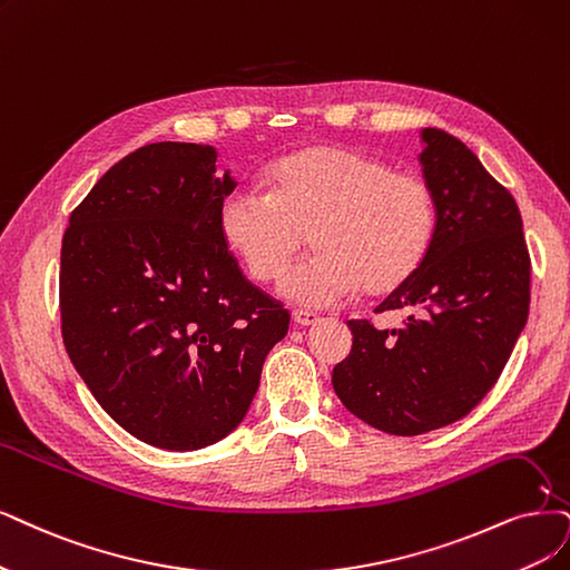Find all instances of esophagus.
Returning <instances> with one entry per match:
<instances>
[{
    "label": "esophagus",
    "instance_id": "esophagus-1",
    "mask_svg": "<svg viewBox=\"0 0 570 570\" xmlns=\"http://www.w3.org/2000/svg\"><path fill=\"white\" fill-rule=\"evenodd\" d=\"M293 322L298 326H314L320 322V314L309 309H293Z\"/></svg>",
    "mask_w": 570,
    "mask_h": 570
}]
</instances>
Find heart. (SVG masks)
Returning <instances> with one entry per match:
<instances>
[{
	"label": "heart",
	"mask_w": 570,
	"mask_h": 570,
	"mask_svg": "<svg viewBox=\"0 0 570 570\" xmlns=\"http://www.w3.org/2000/svg\"><path fill=\"white\" fill-rule=\"evenodd\" d=\"M267 193L237 187L220 202L218 227L246 272L272 284L305 244L317 248L293 269L284 296L326 307L364 286L381 296L423 265L436 232L428 180L341 145L307 147L272 161Z\"/></svg>",
	"instance_id": "obj_1"
}]
</instances>
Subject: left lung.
Here are the masks:
<instances>
[{"instance_id": "8db88e82", "label": "left lung", "mask_w": 570, "mask_h": 570, "mask_svg": "<svg viewBox=\"0 0 570 570\" xmlns=\"http://www.w3.org/2000/svg\"><path fill=\"white\" fill-rule=\"evenodd\" d=\"M423 176L436 232L423 265L375 312H411L402 328L350 320L352 352L333 390L371 428L415 436L465 417L508 364L529 320L531 256L514 197L465 142L423 129Z\"/></svg>"}]
</instances>
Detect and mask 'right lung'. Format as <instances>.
Returning <instances> with one entry per match:
<instances>
[{"label":"right lung","mask_w":570,"mask_h":570,"mask_svg":"<svg viewBox=\"0 0 570 570\" xmlns=\"http://www.w3.org/2000/svg\"><path fill=\"white\" fill-rule=\"evenodd\" d=\"M216 150L153 142L117 161L70 214L60 248V333L117 425L168 451L235 430L291 314L227 248L235 189Z\"/></svg>","instance_id":"obj_1"}]
</instances>
